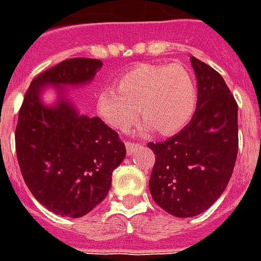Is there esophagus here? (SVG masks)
Here are the masks:
<instances>
[{
  "label": "esophagus",
  "mask_w": 261,
  "mask_h": 261,
  "mask_svg": "<svg viewBox=\"0 0 261 261\" xmlns=\"http://www.w3.org/2000/svg\"><path fill=\"white\" fill-rule=\"evenodd\" d=\"M136 148L137 145L134 144V142H130V141L125 142V151H127V155H133V153L136 152Z\"/></svg>",
  "instance_id": "1"
}]
</instances>
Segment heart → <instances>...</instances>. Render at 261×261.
Masks as SVG:
<instances>
[{
	"mask_svg": "<svg viewBox=\"0 0 261 261\" xmlns=\"http://www.w3.org/2000/svg\"><path fill=\"white\" fill-rule=\"evenodd\" d=\"M198 103L193 75L180 64H138L99 93L96 109L110 127L125 131L141 113L142 131L169 136L192 120ZM140 109H138V108Z\"/></svg>",
	"mask_w": 261,
	"mask_h": 261,
	"instance_id": "b5f03b06",
	"label": "heart"
}]
</instances>
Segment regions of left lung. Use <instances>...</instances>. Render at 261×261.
Masks as SVG:
<instances>
[{"label":"left lung","instance_id":"8db88e82","mask_svg":"<svg viewBox=\"0 0 261 261\" xmlns=\"http://www.w3.org/2000/svg\"><path fill=\"white\" fill-rule=\"evenodd\" d=\"M198 103L189 124L162 142L155 153L149 192L153 201L177 218H190L217 201L229 183L238 156V105L224 78L190 57Z\"/></svg>","mask_w":261,"mask_h":261}]
</instances>
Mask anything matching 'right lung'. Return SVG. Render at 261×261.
<instances>
[{
  "label": "right lung",
  "instance_id": "obj_1",
  "mask_svg": "<svg viewBox=\"0 0 261 261\" xmlns=\"http://www.w3.org/2000/svg\"><path fill=\"white\" fill-rule=\"evenodd\" d=\"M102 65L64 60L32 81L20 106L15 130L20 173L37 201L61 217L80 218L103 201L125 158L117 133L99 117L80 114L67 96L65 88L88 85ZM47 86L58 93L53 105L41 100Z\"/></svg>",
  "mask_w": 261,
  "mask_h": 261
}]
</instances>
